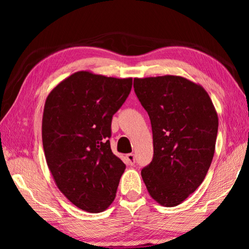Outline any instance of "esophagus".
<instances>
[{
  "mask_svg": "<svg viewBox=\"0 0 249 249\" xmlns=\"http://www.w3.org/2000/svg\"><path fill=\"white\" fill-rule=\"evenodd\" d=\"M126 158H127L129 165H134V163H135V156H134V154H127V155H126Z\"/></svg>",
  "mask_w": 249,
  "mask_h": 249,
  "instance_id": "34e87169",
  "label": "esophagus"
}]
</instances>
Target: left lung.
<instances>
[{
	"label": "left lung",
	"mask_w": 249,
	"mask_h": 249,
	"mask_svg": "<svg viewBox=\"0 0 249 249\" xmlns=\"http://www.w3.org/2000/svg\"><path fill=\"white\" fill-rule=\"evenodd\" d=\"M153 129L154 157L142 170L150 196L177 206L203 182L212 162L218 117L204 88L180 75L135 78Z\"/></svg>",
	"instance_id": "1"
}]
</instances>
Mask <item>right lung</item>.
<instances>
[{"instance_id": "obj_1", "label": "right lung", "mask_w": 249, "mask_h": 249, "mask_svg": "<svg viewBox=\"0 0 249 249\" xmlns=\"http://www.w3.org/2000/svg\"><path fill=\"white\" fill-rule=\"evenodd\" d=\"M133 79L78 71L46 99L41 137L54 183L71 203L100 213L115 199L125 163L112 153V117L132 89Z\"/></svg>"}]
</instances>
